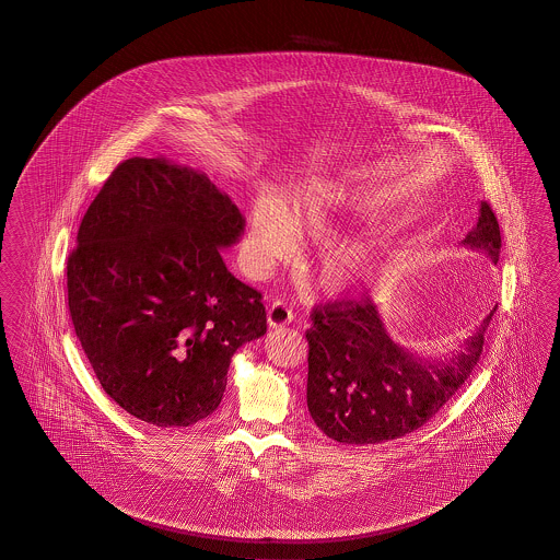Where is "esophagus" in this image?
Returning a JSON list of instances; mask_svg holds the SVG:
<instances>
[{"mask_svg": "<svg viewBox=\"0 0 560 560\" xmlns=\"http://www.w3.org/2000/svg\"><path fill=\"white\" fill-rule=\"evenodd\" d=\"M267 318H269V324H271L272 328L285 326V324L293 320V310L288 304H283V302H272L269 312H267Z\"/></svg>", "mask_w": 560, "mask_h": 560, "instance_id": "1", "label": "esophagus"}]
</instances>
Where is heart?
I'll use <instances>...</instances> for the list:
<instances>
[{"instance_id":"b5f03b06","label":"heart","mask_w":560,"mask_h":560,"mask_svg":"<svg viewBox=\"0 0 560 560\" xmlns=\"http://www.w3.org/2000/svg\"><path fill=\"white\" fill-rule=\"evenodd\" d=\"M351 209V199L330 187L310 188L285 209L272 201L256 203L246 240L253 269L269 272L277 262L293 258L298 253V237L330 244L339 236ZM384 255V237L337 242L318 260V281L328 293H351L372 281L382 269Z\"/></svg>"}]
</instances>
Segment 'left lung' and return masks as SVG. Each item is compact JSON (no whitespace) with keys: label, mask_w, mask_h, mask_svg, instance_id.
I'll use <instances>...</instances> for the list:
<instances>
[{"label":"left lung","mask_w":560,"mask_h":560,"mask_svg":"<svg viewBox=\"0 0 560 560\" xmlns=\"http://www.w3.org/2000/svg\"><path fill=\"white\" fill-rule=\"evenodd\" d=\"M462 246L497 265L501 232L489 203H480ZM494 307L454 355L429 359L392 340L377 305L335 302L314 310L305 332L307 410L330 440L384 443L417 431L440 412L476 368Z\"/></svg>","instance_id":"1"}]
</instances>
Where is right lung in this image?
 Returning <instances> with one entry per match:
<instances>
[{
    "label": "right lung",
    "mask_w": 560,
    "mask_h": 560,
    "mask_svg": "<svg viewBox=\"0 0 560 560\" xmlns=\"http://www.w3.org/2000/svg\"><path fill=\"white\" fill-rule=\"evenodd\" d=\"M244 223L203 172L166 158L125 160L88 207L69 314L102 388L139 421H203L234 353L267 332L262 295L221 258Z\"/></svg>",
    "instance_id": "1"
}]
</instances>
